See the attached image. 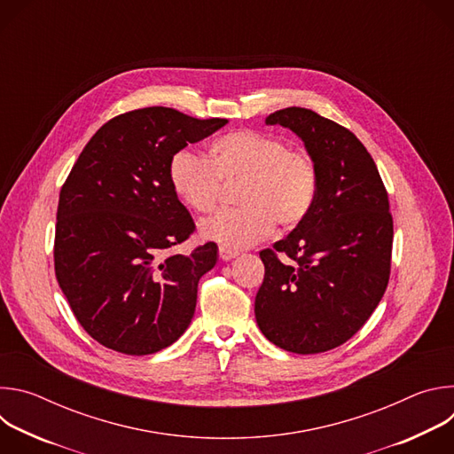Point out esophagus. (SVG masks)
Here are the masks:
<instances>
[{"label":"esophagus","mask_w":454,"mask_h":454,"mask_svg":"<svg viewBox=\"0 0 454 454\" xmlns=\"http://www.w3.org/2000/svg\"><path fill=\"white\" fill-rule=\"evenodd\" d=\"M239 253L237 251H233V249H226V247H219V256H221V261H224V262H228V261H231V258H235Z\"/></svg>","instance_id":"1"}]
</instances>
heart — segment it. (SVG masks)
I'll return each instance as SVG.
<instances>
[{"label": "heart", "mask_w": 454, "mask_h": 454, "mask_svg": "<svg viewBox=\"0 0 454 454\" xmlns=\"http://www.w3.org/2000/svg\"><path fill=\"white\" fill-rule=\"evenodd\" d=\"M176 196L193 212L212 214L224 184L242 183V208L221 212L200 224L205 240L244 249L266 239L275 223L289 230L305 221L316 201L317 174L310 156L273 135L240 129L210 144L208 160L181 149L168 163Z\"/></svg>", "instance_id": "heart-1"}]
</instances>
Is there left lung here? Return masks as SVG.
Here are the masks:
<instances>
[{"instance_id":"left-lung-1","label":"left lung","mask_w":454,"mask_h":454,"mask_svg":"<svg viewBox=\"0 0 454 454\" xmlns=\"http://www.w3.org/2000/svg\"><path fill=\"white\" fill-rule=\"evenodd\" d=\"M266 125L291 129L303 142L317 192L305 221L261 251L266 273L254 317L262 334L287 352H327L364 325L386 291L390 203L375 161L348 129L305 107L275 111Z\"/></svg>"}]
</instances>
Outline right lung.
Instances as JSON below:
<instances>
[{
	"label": "right lung",
	"mask_w": 454,
	"mask_h": 454,
	"mask_svg": "<svg viewBox=\"0 0 454 454\" xmlns=\"http://www.w3.org/2000/svg\"><path fill=\"white\" fill-rule=\"evenodd\" d=\"M226 123L163 106L129 111L98 129L62 184L55 277L100 345L147 356L188 329L200 278L219 254L214 242L186 256L163 254L196 230L170 186L168 163Z\"/></svg>",
	"instance_id": "right-lung-1"
}]
</instances>
